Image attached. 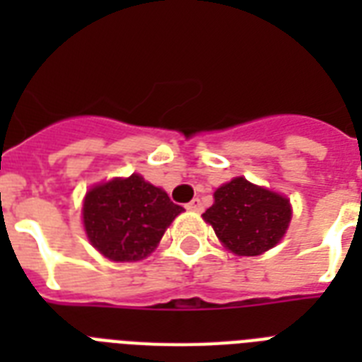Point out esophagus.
<instances>
[{
  "label": "esophagus",
  "instance_id": "obj_1",
  "mask_svg": "<svg viewBox=\"0 0 362 362\" xmlns=\"http://www.w3.org/2000/svg\"><path fill=\"white\" fill-rule=\"evenodd\" d=\"M186 208H187V210H189V211H202V208H204V206H202V201H201V199L197 197V199H193V201H191Z\"/></svg>",
  "mask_w": 362,
  "mask_h": 362
}]
</instances>
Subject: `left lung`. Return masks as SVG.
Segmentation results:
<instances>
[{"instance_id":"left-lung-1","label":"left lung","mask_w":362,"mask_h":362,"mask_svg":"<svg viewBox=\"0 0 362 362\" xmlns=\"http://www.w3.org/2000/svg\"><path fill=\"white\" fill-rule=\"evenodd\" d=\"M202 217L228 251L238 257H257L283 240L292 206L284 195L238 176L217 187L214 204Z\"/></svg>"}]
</instances>
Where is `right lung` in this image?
Here are the masks:
<instances>
[{
  "label": "right lung",
  "instance_id": "right-lung-1",
  "mask_svg": "<svg viewBox=\"0 0 362 362\" xmlns=\"http://www.w3.org/2000/svg\"><path fill=\"white\" fill-rule=\"evenodd\" d=\"M184 208L141 175L96 184L83 201V227L90 245L113 262L143 260Z\"/></svg>",
  "mask_w": 362,
  "mask_h": 362
}]
</instances>
